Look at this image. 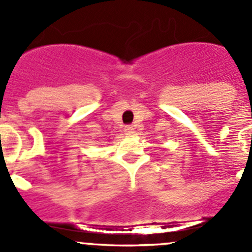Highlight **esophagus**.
Here are the masks:
<instances>
[{
    "label": "esophagus",
    "mask_w": 252,
    "mask_h": 252,
    "mask_svg": "<svg viewBox=\"0 0 252 252\" xmlns=\"http://www.w3.org/2000/svg\"><path fill=\"white\" fill-rule=\"evenodd\" d=\"M134 130H135V129H134V126H124V133H126V135H131V134H134Z\"/></svg>",
    "instance_id": "1"
}]
</instances>
